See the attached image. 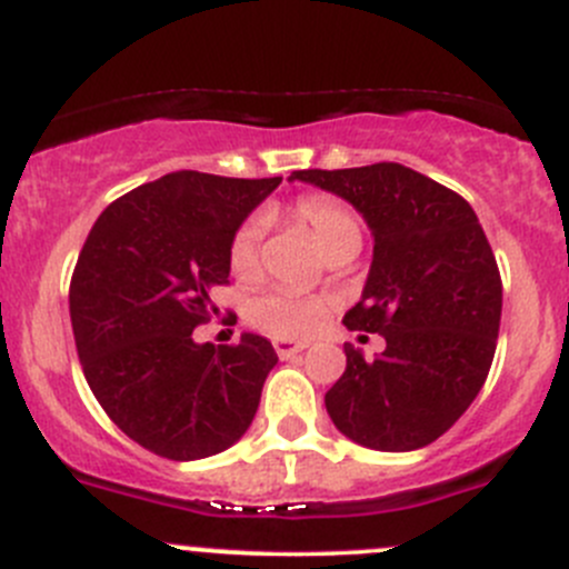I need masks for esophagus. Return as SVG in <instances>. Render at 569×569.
Here are the masks:
<instances>
[{
    "instance_id": "obj_1",
    "label": "esophagus",
    "mask_w": 569,
    "mask_h": 569,
    "mask_svg": "<svg viewBox=\"0 0 569 569\" xmlns=\"http://www.w3.org/2000/svg\"><path fill=\"white\" fill-rule=\"evenodd\" d=\"M302 349H308L306 341H274V352H278L283 360L295 358V355L302 352Z\"/></svg>"
}]
</instances>
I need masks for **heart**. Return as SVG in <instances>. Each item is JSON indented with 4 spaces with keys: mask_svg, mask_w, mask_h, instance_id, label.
Wrapping results in <instances>:
<instances>
[{
    "mask_svg": "<svg viewBox=\"0 0 569 569\" xmlns=\"http://www.w3.org/2000/svg\"><path fill=\"white\" fill-rule=\"evenodd\" d=\"M289 220L311 231L325 256L338 258L343 252H358L363 242V222L358 211L332 194H302L289 206ZM228 269L233 278L252 280L261 272V228L244 222L228 242ZM327 300L300 289L274 286L250 302V319L274 338H306L325 321Z\"/></svg>",
    "mask_w": 569,
    "mask_h": 569,
    "instance_id": "obj_1",
    "label": "heart"
}]
</instances>
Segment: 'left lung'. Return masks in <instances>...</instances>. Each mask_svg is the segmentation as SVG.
<instances>
[{"mask_svg":"<svg viewBox=\"0 0 569 569\" xmlns=\"http://www.w3.org/2000/svg\"><path fill=\"white\" fill-rule=\"evenodd\" d=\"M295 178L341 194L375 233L363 297L343 325L380 332L386 352L366 360L343 347L327 412L366 449H423L468 410L496 355L503 289L479 217L455 189L399 162Z\"/></svg>","mask_w":569,"mask_h":569,"instance_id":"left-lung-1","label":"left lung"}]
</instances>
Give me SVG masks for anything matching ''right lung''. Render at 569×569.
<instances>
[{
	"mask_svg": "<svg viewBox=\"0 0 569 569\" xmlns=\"http://www.w3.org/2000/svg\"><path fill=\"white\" fill-rule=\"evenodd\" d=\"M278 183L168 173L112 200L79 252L68 302L84 380L114 427L164 460L237 443L278 363L252 332L231 347L192 338L217 313L233 231Z\"/></svg>",
	"mask_w": 569,
	"mask_h": 569,
	"instance_id": "add662e5",
	"label": "right lung"
}]
</instances>
